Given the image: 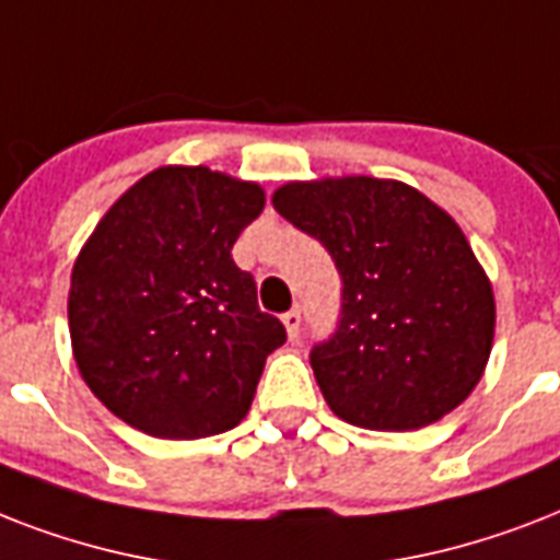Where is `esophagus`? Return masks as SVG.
Returning a JSON list of instances; mask_svg holds the SVG:
<instances>
[{
  "label": "esophagus",
  "instance_id": "obj_1",
  "mask_svg": "<svg viewBox=\"0 0 560 560\" xmlns=\"http://www.w3.org/2000/svg\"><path fill=\"white\" fill-rule=\"evenodd\" d=\"M281 323H284V328H288L290 340H296L299 328H302V314H299V311H288V314L281 316Z\"/></svg>",
  "mask_w": 560,
  "mask_h": 560
}]
</instances>
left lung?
<instances>
[{
	"label": "left lung",
	"mask_w": 560,
	"mask_h": 560,
	"mask_svg": "<svg viewBox=\"0 0 560 560\" xmlns=\"http://www.w3.org/2000/svg\"><path fill=\"white\" fill-rule=\"evenodd\" d=\"M272 206L340 270L337 331L311 349L334 416L418 430L459 407L491 354L494 293L456 220L374 177L288 183Z\"/></svg>",
	"instance_id": "1"
}]
</instances>
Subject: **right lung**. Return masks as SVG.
<instances>
[{
	"mask_svg": "<svg viewBox=\"0 0 560 560\" xmlns=\"http://www.w3.org/2000/svg\"><path fill=\"white\" fill-rule=\"evenodd\" d=\"M264 191L220 171H151L83 244L69 290L74 363L104 407L156 439L241 424L264 360L288 340L232 261Z\"/></svg>",
	"mask_w": 560,
	"mask_h": 560,
	"instance_id": "right-lung-1",
	"label": "right lung"
}]
</instances>
